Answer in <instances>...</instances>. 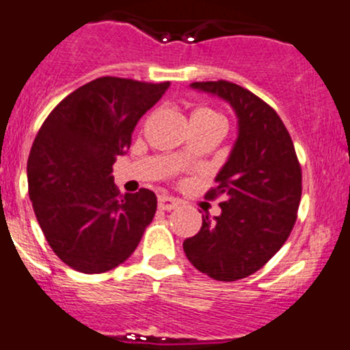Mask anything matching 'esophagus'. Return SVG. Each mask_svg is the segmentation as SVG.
Segmentation results:
<instances>
[{
  "mask_svg": "<svg viewBox=\"0 0 350 350\" xmlns=\"http://www.w3.org/2000/svg\"><path fill=\"white\" fill-rule=\"evenodd\" d=\"M179 202L176 198H172V196H167V195H162L159 196V208L161 210H174L178 208Z\"/></svg>",
  "mask_w": 350,
  "mask_h": 350,
  "instance_id": "esophagus-1",
  "label": "esophagus"
}]
</instances>
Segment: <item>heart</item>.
<instances>
[{"instance_id":"b5f03b06","label":"heart","mask_w":350,"mask_h":350,"mask_svg":"<svg viewBox=\"0 0 350 350\" xmlns=\"http://www.w3.org/2000/svg\"><path fill=\"white\" fill-rule=\"evenodd\" d=\"M195 116H205V118H222L220 114H217L215 111L208 109V107H202V109H196L195 113H193V118Z\"/></svg>"}]
</instances>
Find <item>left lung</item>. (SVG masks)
Returning <instances> with one entry per match:
<instances>
[{
	"label": "left lung",
	"mask_w": 350,
	"mask_h": 350,
	"mask_svg": "<svg viewBox=\"0 0 350 350\" xmlns=\"http://www.w3.org/2000/svg\"><path fill=\"white\" fill-rule=\"evenodd\" d=\"M198 92L226 100L237 138L208 198L222 196L220 215L183 243L193 267L215 280L251 275L284 246L301 202V165L282 120L267 103L230 81H195Z\"/></svg>",
	"instance_id": "left-lung-1"
}]
</instances>
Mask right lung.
I'll list each match as a JSON object with an SVG mask.
<instances>
[{
  "instance_id": "obj_1",
  "label": "right lung",
  "mask_w": 350,
  "mask_h": 350,
  "mask_svg": "<svg viewBox=\"0 0 350 350\" xmlns=\"http://www.w3.org/2000/svg\"><path fill=\"white\" fill-rule=\"evenodd\" d=\"M169 85L97 78L64 97L33 140L27 162L33 212L54 253L77 272L116 269L154 219L155 193L120 195L111 172Z\"/></svg>"
}]
</instances>
